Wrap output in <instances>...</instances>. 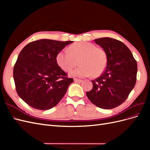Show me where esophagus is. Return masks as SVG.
Masks as SVG:
<instances>
[{"instance_id": "obj_1", "label": "esophagus", "mask_w": 150, "mask_h": 150, "mask_svg": "<svg viewBox=\"0 0 150 150\" xmlns=\"http://www.w3.org/2000/svg\"><path fill=\"white\" fill-rule=\"evenodd\" d=\"M74 81L75 83H82L83 82V80L81 79H77V78H74Z\"/></svg>"}]
</instances>
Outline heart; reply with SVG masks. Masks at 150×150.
Returning <instances> with one entry per match:
<instances>
[{
	"label": "heart",
	"instance_id": "b5f03b06",
	"mask_svg": "<svg viewBox=\"0 0 150 150\" xmlns=\"http://www.w3.org/2000/svg\"><path fill=\"white\" fill-rule=\"evenodd\" d=\"M69 51L62 50L56 55V62L66 72L71 71L79 63L81 66L70 72L72 76L88 77L100 76L107 65V54L104 50L93 43L78 42L69 46Z\"/></svg>",
	"mask_w": 150,
	"mask_h": 150
}]
</instances>
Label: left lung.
<instances>
[{"instance_id": "left-lung-1", "label": "left lung", "mask_w": 150, "mask_h": 150, "mask_svg": "<svg viewBox=\"0 0 150 150\" xmlns=\"http://www.w3.org/2000/svg\"><path fill=\"white\" fill-rule=\"evenodd\" d=\"M107 54L103 73L91 81L93 89L86 96L93 104L103 109H112L123 103L137 81V63L126 45L110 38L94 39Z\"/></svg>"}]
</instances>
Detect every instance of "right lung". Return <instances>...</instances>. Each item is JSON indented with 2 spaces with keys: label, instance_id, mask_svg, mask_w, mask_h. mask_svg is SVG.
<instances>
[{
  "label": "right lung",
  "instance_id": "add662e5",
  "mask_svg": "<svg viewBox=\"0 0 150 150\" xmlns=\"http://www.w3.org/2000/svg\"><path fill=\"white\" fill-rule=\"evenodd\" d=\"M72 42L40 39L22 49L13 76L18 95L32 108L47 110L56 106L73 83L56 62L57 54Z\"/></svg>",
  "mask_w": 150,
  "mask_h": 150
}]
</instances>
